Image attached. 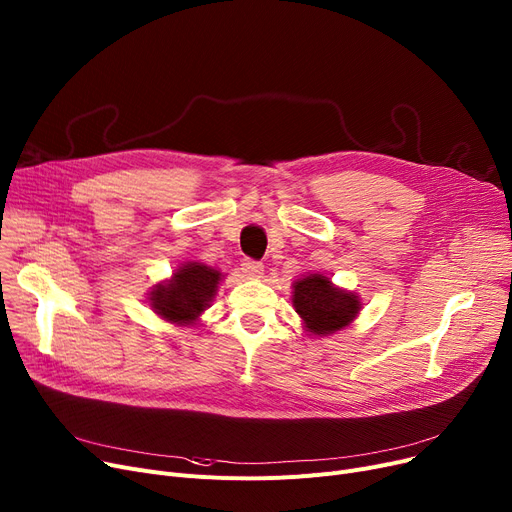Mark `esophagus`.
<instances>
[{
    "label": "esophagus",
    "mask_w": 512,
    "mask_h": 512,
    "mask_svg": "<svg viewBox=\"0 0 512 512\" xmlns=\"http://www.w3.org/2000/svg\"><path fill=\"white\" fill-rule=\"evenodd\" d=\"M240 270H242V274H245L247 278H261V274H263V265L259 263V261H255V259H242V263H240Z\"/></svg>",
    "instance_id": "esophagus-1"
}]
</instances>
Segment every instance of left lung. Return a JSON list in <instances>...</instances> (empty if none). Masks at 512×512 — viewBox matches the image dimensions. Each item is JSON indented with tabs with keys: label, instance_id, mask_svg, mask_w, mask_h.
Returning a JSON list of instances; mask_svg holds the SVG:
<instances>
[{
	"label": "left lung",
	"instance_id": "8db88e82",
	"mask_svg": "<svg viewBox=\"0 0 512 512\" xmlns=\"http://www.w3.org/2000/svg\"><path fill=\"white\" fill-rule=\"evenodd\" d=\"M292 305L311 334H332L351 324L361 305L353 292L334 288L332 282L313 274L294 282Z\"/></svg>",
	"mask_w": 512,
	"mask_h": 512
}]
</instances>
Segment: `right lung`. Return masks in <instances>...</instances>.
<instances>
[{
    "instance_id": "right-lung-1",
    "label": "right lung",
    "mask_w": 512,
    "mask_h": 512,
    "mask_svg": "<svg viewBox=\"0 0 512 512\" xmlns=\"http://www.w3.org/2000/svg\"><path fill=\"white\" fill-rule=\"evenodd\" d=\"M222 274L203 263H186L170 284H159L151 292L153 309L174 324H191L205 311L218 290Z\"/></svg>"
}]
</instances>
